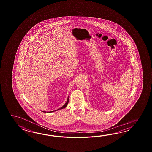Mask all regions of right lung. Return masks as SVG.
Here are the masks:
<instances>
[{"mask_svg": "<svg viewBox=\"0 0 152 152\" xmlns=\"http://www.w3.org/2000/svg\"><path fill=\"white\" fill-rule=\"evenodd\" d=\"M68 99H67V102L65 103V105H64V106H62V107H61V108H60V109H58V110H60V109H64V108H65L66 107V106H67V104H68ZM56 110H55V111H56ZM54 111H50V113L51 112H53ZM43 112H45V111H43ZM48 113H49V112H48Z\"/></svg>", "mask_w": 152, "mask_h": 152, "instance_id": "obj_1", "label": "right lung"}]
</instances>
